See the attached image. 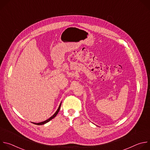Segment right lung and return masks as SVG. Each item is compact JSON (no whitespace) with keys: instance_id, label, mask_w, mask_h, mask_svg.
Returning a JSON list of instances; mask_svg holds the SVG:
<instances>
[{"instance_id":"add662e5","label":"right lung","mask_w":150,"mask_h":150,"mask_svg":"<svg viewBox=\"0 0 150 150\" xmlns=\"http://www.w3.org/2000/svg\"><path fill=\"white\" fill-rule=\"evenodd\" d=\"M60 105H61V103H60V104L59 105V108H58V109L57 110V111L56 112V113L52 116V117H50L49 119H48L47 120H45V121H44V122H40V123H34V124H35V125H44V124H45V123H47L48 122H49L50 120H52V119H53L54 117H56V116L57 115V113H58V112H59V110H60Z\"/></svg>"}]
</instances>
